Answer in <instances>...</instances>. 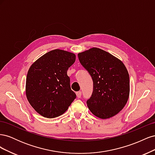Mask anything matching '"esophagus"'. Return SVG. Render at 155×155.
Wrapping results in <instances>:
<instances>
[{
	"mask_svg": "<svg viewBox=\"0 0 155 155\" xmlns=\"http://www.w3.org/2000/svg\"><path fill=\"white\" fill-rule=\"evenodd\" d=\"M76 96L78 98H80L81 96V91H78L76 92Z\"/></svg>",
	"mask_w": 155,
	"mask_h": 155,
	"instance_id": "obj_1",
	"label": "esophagus"
}]
</instances>
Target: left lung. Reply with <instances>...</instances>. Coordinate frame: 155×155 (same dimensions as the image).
I'll list each match as a JSON object with an SVG mask.
<instances>
[{"mask_svg": "<svg viewBox=\"0 0 155 155\" xmlns=\"http://www.w3.org/2000/svg\"><path fill=\"white\" fill-rule=\"evenodd\" d=\"M93 80V92L87 101L89 110L101 119L113 117L124 109L129 97V75L120 59L93 47L78 54Z\"/></svg>", "mask_w": 155, "mask_h": 155, "instance_id": "left-lung-1", "label": "left lung"}]
</instances>
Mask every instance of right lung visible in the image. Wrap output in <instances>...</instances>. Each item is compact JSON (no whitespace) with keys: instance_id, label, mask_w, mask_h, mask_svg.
Here are the masks:
<instances>
[{"instance_id":"add662e5","label":"right lung","mask_w":155,"mask_h":155,"mask_svg":"<svg viewBox=\"0 0 155 155\" xmlns=\"http://www.w3.org/2000/svg\"><path fill=\"white\" fill-rule=\"evenodd\" d=\"M76 55L55 49L42 55L28 71L25 93L37 113L47 118L62 115L76 98L70 86L67 70Z\"/></svg>"}]
</instances>
